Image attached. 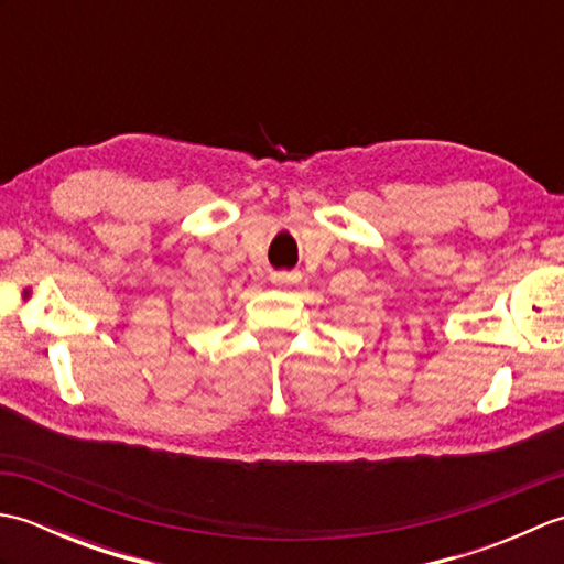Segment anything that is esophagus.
<instances>
[{"instance_id": "1", "label": "esophagus", "mask_w": 564, "mask_h": 564, "mask_svg": "<svg viewBox=\"0 0 564 564\" xmlns=\"http://www.w3.org/2000/svg\"><path fill=\"white\" fill-rule=\"evenodd\" d=\"M297 279H301V275L293 273V271H273L271 273V283L279 285V289H285V285L297 283Z\"/></svg>"}]
</instances>
